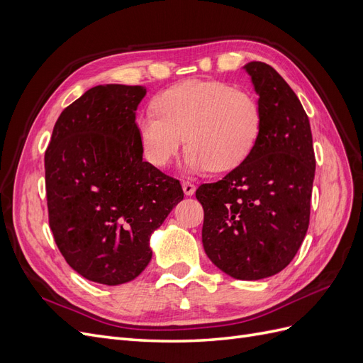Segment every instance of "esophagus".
Listing matches in <instances>:
<instances>
[{
    "mask_svg": "<svg viewBox=\"0 0 363 363\" xmlns=\"http://www.w3.org/2000/svg\"><path fill=\"white\" fill-rule=\"evenodd\" d=\"M182 186H183V192H184V195H188V196H192V195L195 194V191H196L195 184H192V183H189V182H183V183H182Z\"/></svg>",
    "mask_w": 363,
    "mask_h": 363,
    "instance_id": "obj_1",
    "label": "esophagus"
}]
</instances>
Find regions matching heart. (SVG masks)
Wrapping results in <instances>:
<instances>
[{"mask_svg": "<svg viewBox=\"0 0 363 363\" xmlns=\"http://www.w3.org/2000/svg\"><path fill=\"white\" fill-rule=\"evenodd\" d=\"M155 111L157 117L136 119L142 155L155 168L167 167L184 138L186 169L230 171L251 155L263 125L259 98L223 82L175 84L156 98Z\"/></svg>", "mask_w": 363, "mask_h": 363, "instance_id": "heart-1", "label": "heart"}]
</instances>
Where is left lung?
Here are the masks:
<instances>
[{
	"label": "left lung",
	"instance_id": "8db88e82",
	"mask_svg": "<svg viewBox=\"0 0 363 363\" xmlns=\"http://www.w3.org/2000/svg\"><path fill=\"white\" fill-rule=\"evenodd\" d=\"M244 69L262 104L260 138L238 168L195 195L207 257L230 277L260 280L286 268L303 244L315 152L309 118L283 77L263 62Z\"/></svg>",
	"mask_w": 363,
	"mask_h": 363
}]
</instances>
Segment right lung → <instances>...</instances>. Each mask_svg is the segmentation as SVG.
Wrapping results in <instances>:
<instances>
[{"label":"right lung","instance_id":"right-lung-1","mask_svg":"<svg viewBox=\"0 0 363 363\" xmlns=\"http://www.w3.org/2000/svg\"><path fill=\"white\" fill-rule=\"evenodd\" d=\"M144 86L98 84L60 113L45 152L50 227L68 265L118 286L152 257L150 238L183 200L180 182L142 159Z\"/></svg>","mask_w":363,"mask_h":363}]
</instances>
